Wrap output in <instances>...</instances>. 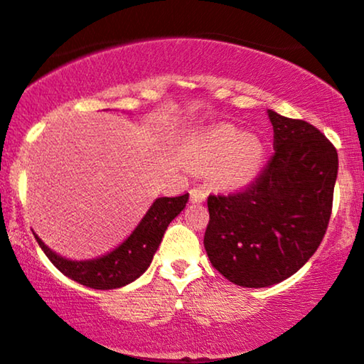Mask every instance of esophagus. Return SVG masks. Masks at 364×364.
Listing matches in <instances>:
<instances>
[{"instance_id":"obj_1","label":"esophagus","mask_w":364,"mask_h":364,"mask_svg":"<svg viewBox=\"0 0 364 364\" xmlns=\"http://www.w3.org/2000/svg\"><path fill=\"white\" fill-rule=\"evenodd\" d=\"M206 196H208V191L203 186H195L190 190V198L193 203H203Z\"/></svg>"}]
</instances>
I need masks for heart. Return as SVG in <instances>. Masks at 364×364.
Listing matches in <instances>:
<instances>
[{"label":"heart","mask_w":364,"mask_h":364,"mask_svg":"<svg viewBox=\"0 0 364 364\" xmlns=\"http://www.w3.org/2000/svg\"><path fill=\"white\" fill-rule=\"evenodd\" d=\"M193 166L208 169L222 186L247 185L260 173L265 163V142L255 134H242L230 124L205 127L188 144Z\"/></svg>","instance_id":"1"}]
</instances>
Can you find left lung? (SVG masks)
Masks as SVG:
<instances>
[{
	"label": "left lung",
	"instance_id": "left-lung-1",
	"mask_svg": "<svg viewBox=\"0 0 364 364\" xmlns=\"http://www.w3.org/2000/svg\"><path fill=\"white\" fill-rule=\"evenodd\" d=\"M274 154L254 183L210 195L205 250L242 287H269L296 274L323 242L333 211L338 151L319 129L267 110Z\"/></svg>",
	"mask_w": 364,
	"mask_h": 364
}]
</instances>
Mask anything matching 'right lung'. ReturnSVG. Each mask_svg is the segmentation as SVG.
<instances>
[{
	"label": "right lung",
	"instance_id": "right-lung-1",
	"mask_svg": "<svg viewBox=\"0 0 364 364\" xmlns=\"http://www.w3.org/2000/svg\"><path fill=\"white\" fill-rule=\"evenodd\" d=\"M188 193L174 198H158L141 220L134 232L110 254L94 260H67L55 254L35 235L36 242L48 257V260L67 277L85 287L109 291L131 284L148 269L158 250L168 225L186 206Z\"/></svg>",
	"mask_w": 364,
	"mask_h": 364
}]
</instances>
